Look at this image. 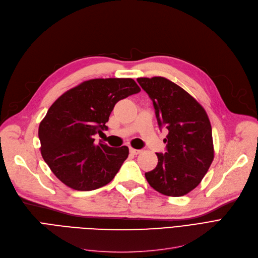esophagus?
Wrapping results in <instances>:
<instances>
[{
	"instance_id": "obj_1",
	"label": "esophagus",
	"mask_w": 258,
	"mask_h": 258,
	"mask_svg": "<svg viewBox=\"0 0 258 258\" xmlns=\"http://www.w3.org/2000/svg\"><path fill=\"white\" fill-rule=\"evenodd\" d=\"M130 153L133 154V155H138L141 153L140 150H136V148H133V147H130Z\"/></svg>"
}]
</instances>
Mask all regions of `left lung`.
Returning a JSON list of instances; mask_svg holds the SVG:
<instances>
[{
  "label": "left lung",
  "mask_w": 258,
  "mask_h": 258,
  "mask_svg": "<svg viewBox=\"0 0 258 258\" xmlns=\"http://www.w3.org/2000/svg\"><path fill=\"white\" fill-rule=\"evenodd\" d=\"M137 81L152 99L159 127L168 135L164 154L145 172L155 190L168 197L190 192L204 178L213 158L212 130L206 111L190 94L164 77H140Z\"/></svg>",
  "instance_id": "obj_1"
}]
</instances>
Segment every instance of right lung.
Returning a JSON list of instances; mask_svg holds the SVG:
<instances>
[{
	"instance_id": "obj_1",
	"label": "right lung",
	"mask_w": 258,
	"mask_h": 258,
	"mask_svg": "<svg viewBox=\"0 0 258 258\" xmlns=\"http://www.w3.org/2000/svg\"><path fill=\"white\" fill-rule=\"evenodd\" d=\"M141 90L132 78H96L67 91L40 121V153L52 172L75 190L110 183L128 156V147L95 143L115 104Z\"/></svg>"
}]
</instances>
